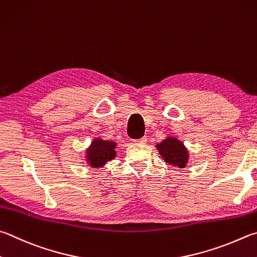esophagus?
<instances>
[{"label":"esophagus","mask_w":257,"mask_h":257,"mask_svg":"<svg viewBox=\"0 0 257 257\" xmlns=\"http://www.w3.org/2000/svg\"><path fill=\"white\" fill-rule=\"evenodd\" d=\"M146 142H147V138L146 137H142V138H139V139H135V141H134V143H136L138 145H144Z\"/></svg>","instance_id":"obj_1"}]
</instances>
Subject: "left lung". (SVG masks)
Masks as SVG:
<instances>
[{
    "label": "left lung",
    "instance_id": "obj_1",
    "mask_svg": "<svg viewBox=\"0 0 257 257\" xmlns=\"http://www.w3.org/2000/svg\"><path fill=\"white\" fill-rule=\"evenodd\" d=\"M157 149L160 152L161 156L164 158V161L169 164L177 166L180 169L185 167V164L188 163L189 156L188 151L184 147L183 143L177 141L176 138L169 137L165 141H163L157 145Z\"/></svg>",
    "mask_w": 257,
    "mask_h": 257
}]
</instances>
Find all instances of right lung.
Listing matches in <instances>:
<instances>
[{
	"mask_svg": "<svg viewBox=\"0 0 257 257\" xmlns=\"http://www.w3.org/2000/svg\"><path fill=\"white\" fill-rule=\"evenodd\" d=\"M115 143L94 139L87 149V162L93 167L103 166L106 162L115 157Z\"/></svg>",
	"mask_w": 257,
	"mask_h": 257,
	"instance_id": "1",
	"label": "right lung"
}]
</instances>
